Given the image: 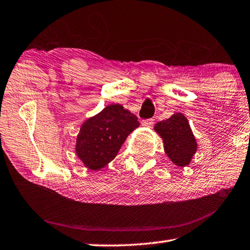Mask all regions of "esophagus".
I'll list each match as a JSON object with an SVG mask.
<instances>
[{
	"label": "esophagus",
	"mask_w": 250,
	"mask_h": 250,
	"mask_svg": "<svg viewBox=\"0 0 250 250\" xmlns=\"http://www.w3.org/2000/svg\"><path fill=\"white\" fill-rule=\"evenodd\" d=\"M154 123V120L153 119H148V120H144L143 121V125L144 126H147V127H151Z\"/></svg>",
	"instance_id": "obj_1"
}]
</instances>
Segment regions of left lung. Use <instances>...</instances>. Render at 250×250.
Returning a JSON list of instances; mask_svg holds the SVG:
<instances>
[{"instance_id":"obj_1","label":"left lung","mask_w":250,"mask_h":250,"mask_svg":"<svg viewBox=\"0 0 250 250\" xmlns=\"http://www.w3.org/2000/svg\"><path fill=\"white\" fill-rule=\"evenodd\" d=\"M154 130L161 136L164 150L173 163L178 167L188 166L197 150V143L188 121L182 113L155 124Z\"/></svg>"}]
</instances>
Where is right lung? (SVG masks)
Wrapping results in <instances>:
<instances>
[{
    "label": "right lung",
    "instance_id": "1",
    "mask_svg": "<svg viewBox=\"0 0 250 250\" xmlns=\"http://www.w3.org/2000/svg\"><path fill=\"white\" fill-rule=\"evenodd\" d=\"M139 126L137 116L121 104H111L82 125L76 153L84 166L100 169L116 157L131 131Z\"/></svg>",
    "mask_w": 250,
    "mask_h": 250
}]
</instances>
